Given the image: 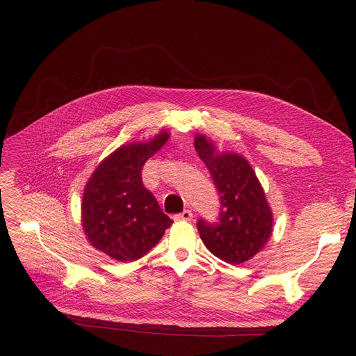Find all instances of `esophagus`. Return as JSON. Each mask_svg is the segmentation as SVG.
Segmentation results:
<instances>
[{
	"label": "esophagus",
	"mask_w": 356,
	"mask_h": 356,
	"mask_svg": "<svg viewBox=\"0 0 356 356\" xmlns=\"http://www.w3.org/2000/svg\"><path fill=\"white\" fill-rule=\"evenodd\" d=\"M193 218V213L191 211H183L181 213L175 215L176 220H191Z\"/></svg>",
	"instance_id": "1"
}]
</instances>
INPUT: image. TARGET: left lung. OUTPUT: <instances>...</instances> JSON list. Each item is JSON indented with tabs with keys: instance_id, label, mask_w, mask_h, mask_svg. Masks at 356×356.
I'll return each instance as SVG.
<instances>
[{
	"instance_id": "8db88e82",
	"label": "left lung",
	"mask_w": 356,
	"mask_h": 356,
	"mask_svg": "<svg viewBox=\"0 0 356 356\" xmlns=\"http://www.w3.org/2000/svg\"><path fill=\"white\" fill-rule=\"evenodd\" d=\"M195 148L213 179L220 203L216 222L197 220L200 238L225 263H244L263 250L271 235L273 213L264 191L244 157L216 154L204 136L196 137Z\"/></svg>"
}]
</instances>
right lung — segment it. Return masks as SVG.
Instances as JSON below:
<instances>
[{
    "instance_id": "obj_1",
    "label": "right lung",
    "mask_w": 356,
    "mask_h": 356,
    "mask_svg": "<svg viewBox=\"0 0 356 356\" xmlns=\"http://www.w3.org/2000/svg\"><path fill=\"white\" fill-rule=\"evenodd\" d=\"M128 144L105 159L89 179L82 202L83 229L97 250L121 263L141 258L172 225L148 192L141 177L143 165L167 141Z\"/></svg>"
}]
</instances>
